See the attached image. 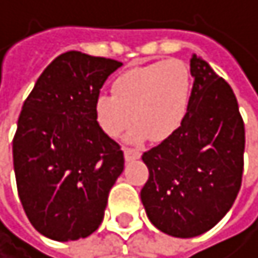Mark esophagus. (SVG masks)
Returning <instances> with one entry per match:
<instances>
[{
	"label": "esophagus",
	"instance_id": "34e87169",
	"mask_svg": "<svg viewBox=\"0 0 258 258\" xmlns=\"http://www.w3.org/2000/svg\"><path fill=\"white\" fill-rule=\"evenodd\" d=\"M123 155H125L126 161H133V159L141 158V152L139 150H135V148H128V147L123 150Z\"/></svg>",
	"mask_w": 258,
	"mask_h": 258
}]
</instances>
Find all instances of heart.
Masks as SVG:
<instances>
[{"label":"heart","instance_id":"b5f03b06","mask_svg":"<svg viewBox=\"0 0 258 258\" xmlns=\"http://www.w3.org/2000/svg\"><path fill=\"white\" fill-rule=\"evenodd\" d=\"M192 90L190 68L181 60L132 68L113 82V94L96 97V122L105 135L117 138L135 120L128 133L132 142L148 136L155 142L165 141L184 122Z\"/></svg>","mask_w":258,"mask_h":258}]
</instances>
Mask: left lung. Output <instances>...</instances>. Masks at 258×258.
<instances>
[{"label": "left lung", "instance_id": "1", "mask_svg": "<svg viewBox=\"0 0 258 258\" xmlns=\"http://www.w3.org/2000/svg\"><path fill=\"white\" fill-rule=\"evenodd\" d=\"M194 90L178 130L142 155L147 217L164 234L190 238L227 214L241 187L244 123L237 97L209 63L190 58Z\"/></svg>", "mask_w": 258, "mask_h": 258}]
</instances>
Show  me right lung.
Returning a JSON list of instances; mask_svg holds the SVG:
<instances>
[{
	"instance_id": "obj_1",
	"label": "right lung",
	"mask_w": 258,
	"mask_h": 258,
	"mask_svg": "<svg viewBox=\"0 0 258 258\" xmlns=\"http://www.w3.org/2000/svg\"><path fill=\"white\" fill-rule=\"evenodd\" d=\"M122 63L79 51L58 55L24 100L14 136L23 209L47 238L91 235L123 170L120 145L96 122L94 100Z\"/></svg>"
}]
</instances>
